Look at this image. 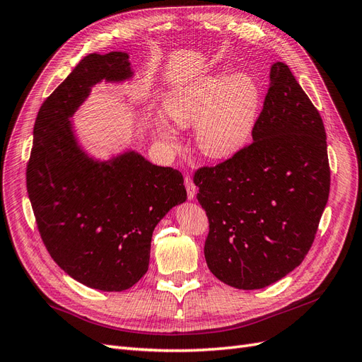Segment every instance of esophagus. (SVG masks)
I'll use <instances>...</instances> for the list:
<instances>
[{"label":"esophagus","mask_w":362,"mask_h":362,"mask_svg":"<svg viewBox=\"0 0 362 362\" xmlns=\"http://www.w3.org/2000/svg\"><path fill=\"white\" fill-rule=\"evenodd\" d=\"M185 186H186V192H188V198L194 199L195 194H197V186H195L192 177L185 176Z\"/></svg>","instance_id":"obj_1"}]
</instances>
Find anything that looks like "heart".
I'll use <instances>...</instances> for the list:
<instances>
[{
    "label": "heart",
    "instance_id": "b5f03b06",
    "mask_svg": "<svg viewBox=\"0 0 362 362\" xmlns=\"http://www.w3.org/2000/svg\"><path fill=\"white\" fill-rule=\"evenodd\" d=\"M261 107V90L247 73L199 77L174 89L164 103L167 115L180 127L195 124L198 149L213 159L235 155L249 143ZM173 141L174 132L159 125Z\"/></svg>",
    "mask_w": 362,
    "mask_h": 362
}]
</instances>
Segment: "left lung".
I'll return each mask as SVG.
<instances>
[{
    "mask_svg": "<svg viewBox=\"0 0 362 362\" xmlns=\"http://www.w3.org/2000/svg\"><path fill=\"white\" fill-rule=\"evenodd\" d=\"M252 139L233 158L194 174L209 218V270L247 291L303 262L329 195L322 117L284 62L272 65Z\"/></svg>",
    "mask_w": 362,
    "mask_h": 362,
    "instance_id": "8db88e82",
    "label": "left lung"
}]
</instances>
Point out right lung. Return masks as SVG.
Listing matches in <instances>:
<instances>
[{
	"label": "right lung",
	"instance_id": "obj_1",
	"mask_svg": "<svg viewBox=\"0 0 362 362\" xmlns=\"http://www.w3.org/2000/svg\"><path fill=\"white\" fill-rule=\"evenodd\" d=\"M129 55L90 53L40 107L26 189L43 243L61 269L89 288L119 292L149 269L152 234L186 202L182 173L128 151L109 160L80 147L70 117L90 88L132 77Z\"/></svg>",
	"mask_w": 362,
	"mask_h": 362
}]
</instances>
